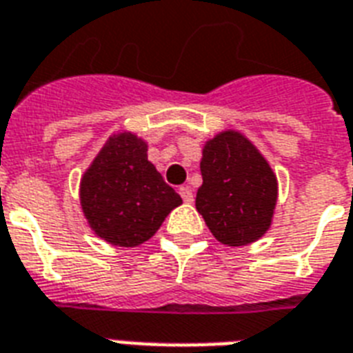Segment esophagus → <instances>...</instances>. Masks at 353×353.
<instances>
[{
    "mask_svg": "<svg viewBox=\"0 0 353 353\" xmlns=\"http://www.w3.org/2000/svg\"><path fill=\"white\" fill-rule=\"evenodd\" d=\"M179 194H181V198H183V201H185V203H192V201H194L192 190H190V188H188V187H181V188H179Z\"/></svg>",
    "mask_w": 353,
    "mask_h": 353,
    "instance_id": "obj_1",
    "label": "esophagus"
}]
</instances>
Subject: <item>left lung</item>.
Listing matches in <instances>:
<instances>
[{
    "instance_id": "8db88e82",
    "label": "left lung",
    "mask_w": 353,
    "mask_h": 353,
    "mask_svg": "<svg viewBox=\"0 0 353 353\" xmlns=\"http://www.w3.org/2000/svg\"><path fill=\"white\" fill-rule=\"evenodd\" d=\"M200 170L196 209L214 239L233 248L259 241L272 225L278 177L254 142L220 131L203 144Z\"/></svg>"
}]
</instances>
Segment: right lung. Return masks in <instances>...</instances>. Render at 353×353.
<instances>
[{
	"label": "right lung",
	"mask_w": 353,
	"mask_h": 353,
	"mask_svg": "<svg viewBox=\"0 0 353 353\" xmlns=\"http://www.w3.org/2000/svg\"><path fill=\"white\" fill-rule=\"evenodd\" d=\"M79 203L101 241L134 248L150 241L183 200L148 161V142L118 131L81 176Z\"/></svg>",
	"instance_id": "right-lung-1"
}]
</instances>
